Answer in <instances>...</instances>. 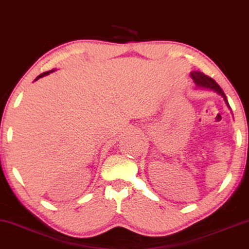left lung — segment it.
<instances>
[{"label":"left lung","mask_w":249,"mask_h":249,"mask_svg":"<svg viewBox=\"0 0 249 249\" xmlns=\"http://www.w3.org/2000/svg\"><path fill=\"white\" fill-rule=\"evenodd\" d=\"M191 77H192V80L194 83H196V86H200V88H205V89H212V91L219 93V94H220L223 98V100L226 101L228 107H230L228 101H227L225 93H223L221 88L218 85V83L215 82L213 78H211L210 76H208V75L201 73V71H196L191 73Z\"/></svg>","instance_id":"8db88e82"}]
</instances>
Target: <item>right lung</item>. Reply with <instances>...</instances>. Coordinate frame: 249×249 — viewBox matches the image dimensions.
Wrapping results in <instances>:
<instances>
[{"label":"right lung","mask_w":249,"mask_h":249,"mask_svg":"<svg viewBox=\"0 0 249 249\" xmlns=\"http://www.w3.org/2000/svg\"><path fill=\"white\" fill-rule=\"evenodd\" d=\"M52 71H53H53H45V73H42V74H40V75H39V76H38L37 78H36V80H35V81H37V80H39V78H40V77H42V76H46V75H48L49 73H52Z\"/></svg>","instance_id":"obj_1"}]
</instances>
